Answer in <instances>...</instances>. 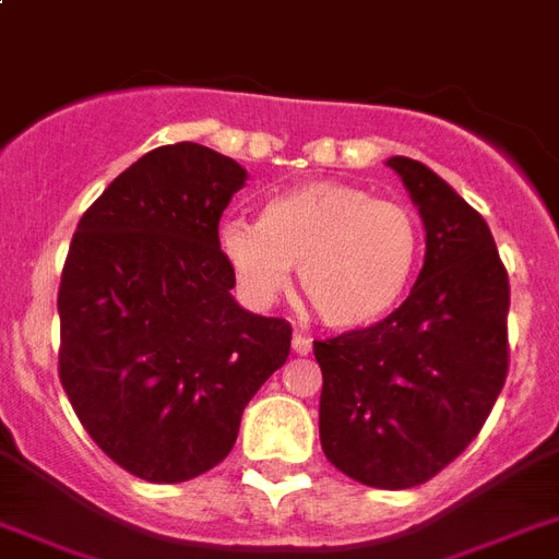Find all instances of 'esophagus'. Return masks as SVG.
I'll return each mask as SVG.
<instances>
[{"instance_id":"1","label":"esophagus","mask_w":559,"mask_h":559,"mask_svg":"<svg viewBox=\"0 0 559 559\" xmlns=\"http://www.w3.org/2000/svg\"><path fill=\"white\" fill-rule=\"evenodd\" d=\"M293 350H296L298 357H307V354L313 350V340H307V336L296 333V336H293Z\"/></svg>"}]
</instances>
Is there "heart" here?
Masks as SVG:
<instances>
[{
  "label": "heart",
  "instance_id": "b5f03b06",
  "mask_svg": "<svg viewBox=\"0 0 559 559\" xmlns=\"http://www.w3.org/2000/svg\"><path fill=\"white\" fill-rule=\"evenodd\" d=\"M223 261L254 305L284 293L289 266L328 328L377 324L406 293L420 228L397 202L373 200L345 182H305L272 197L258 223L226 219L217 231Z\"/></svg>",
  "mask_w": 559,
  "mask_h": 559
}]
</instances>
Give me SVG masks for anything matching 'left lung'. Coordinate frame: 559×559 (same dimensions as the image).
Masks as SVG:
<instances>
[{
    "label": "left lung",
    "instance_id": "obj_1",
    "mask_svg": "<svg viewBox=\"0 0 559 559\" xmlns=\"http://www.w3.org/2000/svg\"><path fill=\"white\" fill-rule=\"evenodd\" d=\"M426 228L408 298L366 331L313 342L319 438L333 467L382 490L424 485L481 432L508 377L511 284L485 217L424 162H385Z\"/></svg>",
    "mask_w": 559,
    "mask_h": 559
}]
</instances>
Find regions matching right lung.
Listing matches in <instances>:
<instances>
[{"label":"right lung","instance_id":"add662e5","mask_svg":"<svg viewBox=\"0 0 559 559\" xmlns=\"http://www.w3.org/2000/svg\"><path fill=\"white\" fill-rule=\"evenodd\" d=\"M246 170L193 142L118 174L78 223L60 313V382L127 473L177 485L217 467L293 328L231 298L217 226Z\"/></svg>","mask_w":559,"mask_h":559}]
</instances>
